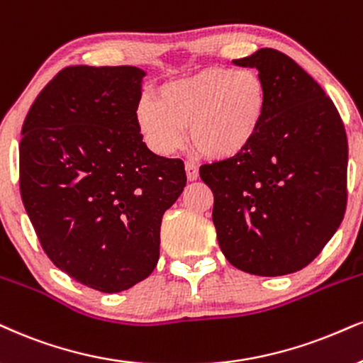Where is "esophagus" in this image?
<instances>
[{
  "label": "esophagus",
  "instance_id": "34e87169",
  "mask_svg": "<svg viewBox=\"0 0 363 363\" xmlns=\"http://www.w3.org/2000/svg\"><path fill=\"white\" fill-rule=\"evenodd\" d=\"M185 172L189 182H195L196 178H199V168H196L194 163H185Z\"/></svg>",
  "mask_w": 363,
  "mask_h": 363
}]
</instances>
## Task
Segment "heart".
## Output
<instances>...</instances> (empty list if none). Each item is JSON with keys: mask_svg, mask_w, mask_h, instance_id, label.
<instances>
[{"mask_svg": "<svg viewBox=\"0 0 363 363\" xmlns=\"http://www.w3.org/2000/svg\"><path fill=\"white\" fill-rule=\"evenodd\" d=\"M267 111V87L252 69L212 67L164 84L156 102L136 106L138 131L156 155L169 156L185 141L210 160L244 153L261 131Z\"/></svg>", "mask_w": 363, "mask_h": 363, "instance_id": "obj_1", "label": "heart"}]
</instances>
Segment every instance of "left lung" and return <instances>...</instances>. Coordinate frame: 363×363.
Wrapping results in <instances>:
<instances>
[{"instance_id": "left-lung-1", "label": "left lung", "mask_w": 363, "mask_h": 363, "mask_svg": "<svg viewBox=\"0 0 363 363\" xmlns=\"http://www.w3.org/2000/svg\"><path fill=\"white\" fill-rule=\"evenodd\" d=\"M232 62L257 69L267 111L244 153L200 168L218 245L249 274H291L318 256L345 216V126L320 84L283 52Z\"/></svg>"}]
</instances>
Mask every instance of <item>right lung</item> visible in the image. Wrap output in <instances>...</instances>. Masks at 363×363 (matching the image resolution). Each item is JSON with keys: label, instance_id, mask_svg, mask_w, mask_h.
I'll return each mask as SVG.
<instances>
[{"label": "right lung", "instance_id": "add662e5", "mask_svg": "<svg viewBox=\"0 0 363 363\" xmlns=\"http://www.w3.org/2000/svg\"><path fill=\"white\" fill-rule=\"evenodd\" d=\"M145 75L67 67L21 128L20 191L40 244L58 269L102 293L153 272L161 218L186 183L183 161L155 155L138 131Z\"/></svg>", "mask_w": 363, "mask_h": 363}]
</instances>
